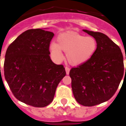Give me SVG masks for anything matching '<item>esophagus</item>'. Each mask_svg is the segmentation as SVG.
<instances>
[{"instance_id":"1","label":"esophagus","mask_w":126,"mask_h":126,"mask_svg":"<svg viewBox=\"0 0 126 126\" xmlns=\"http://www.w3.org/2000/svg\"><path fill=\"white\" fill-rule=\"evenodd\" d=\"M69 71H70V68L68 67H65V71L67 75H68L69 73Z\"/></svg>"}]
</instances>
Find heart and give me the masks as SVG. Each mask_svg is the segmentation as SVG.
<instances>
[{
    "instance_id": "1",
    "label": "heart",
    "mask_w": 126,
    "mask_h": 126,
    "mask_svg": "<svg viewBox=\"0 0 126 126\" xmlns=\"http://www.w3.org/2000/svg\"><path fill=\"white\" fill-rule=\"evenodd\" d=\"M97 48V42L93 37H85L75 32L60 34L57 43H52L50 51L58 60L63 57L61 50L67 53L69 63L73 65H79L92 57Z\"/></svg>"
}]
</instances>
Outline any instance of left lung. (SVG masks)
I'll list each match as a JSON object with an SVG mask.
<instances>
[{
	"mask_svg": "<svg viewBox=\"0 0 126 126\" xmlns=\"http://www.w3.org/2000/svg\"><path fill=\"white\" fill-rule=\"evenodd\" d=\"M83 31L96 39L97 48L87 61L71 68L69 76L76 101L91 107L108 101L115 94L124 75V65L121 49L107 35Z\"/></svg>",
	"mask_w": 126,
	"mask_h": 126,
	"instance_id": "8db88e82",
	"label": "left lung"
}]
</instances>
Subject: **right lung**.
<instances>
[{"label": "right lung", "instance_id": "add662e5", "mask_svg": "<svg viewBox=\"0 0 126 126\" xmlns=\"http://www.w3.org/2000/svg\"><path fill=\"white\" fill-rule=\"evenodd\" d=\"M53 32L41 29L20 34L6 50L4 73L14 96L36 108L53 100L57 87L66 75L63 65L50 58V42Z\"/></svg>", "mask_w": 126, "mask_h": 126}]
</instances>
